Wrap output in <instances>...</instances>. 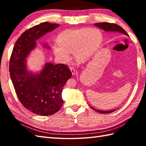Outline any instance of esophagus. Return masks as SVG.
I'll return each instance as SVG.
<instances>
[{
	"label": "esophagus",
	"mask_w": 146,
	"mask_h": 146,
	"mask_svg": "<svg viewBox=\"0 0 146 146\" xmlns=\"http://www.w3.org/2000/svg\"><path fill=\"white\" fill-rule=\"evenodd\" d=\"M70 70H71V73H72V75H75V73H76V71H75V68L71 66V67L70 68Z\"/></svg>",
	"instance_id": "obj_1"
}]
</instances>
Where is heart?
Segmentation results:
<instances>
[{"label":"heart","instance_id":"heart-1","mask_svg":"<svg viewBox=\"0 0 146 146\" xmlns=\"http://www.w3.org/2000/svg\"><path fill=\"white\" fill-rule=\"evenodd\" d=\"M103 36L98 29H67L59 34L57 45L52 47L54 55L63 62L70 60L68 53H73L76 60L82 61L94 52L102 41Z\"/></svg>","mask_w":146,"mask_h":146}]
</instances>
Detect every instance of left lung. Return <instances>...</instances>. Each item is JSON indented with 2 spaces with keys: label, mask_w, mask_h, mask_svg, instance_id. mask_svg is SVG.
<instances>
[{
  "label": "left lung",
  "mask_w": 146,
  "mask_h": 146,
  "mask_svg": "<svg viewBox=\"0 0 146 146\" xmlns=\"http://www.w3.org/2000/svg\"><path fill=\"white\" fill-rule=\"evenodd\" d=\"M94 25L97 26L98 27H100V29L104 30L105 31L107 32H118V33H120L123 34V35H125L126 36H129L128 34L126 33L125 31L123 29L122 27H121L120 26L117 25L116 24H113V23H96L94 24ZM91 108H92V109H94V110L98 111L99 113H109L111 112H113L115 110H109V111H102V110H96L95 108L92 107L91 106H90Z\"/></svg>",
  "instance_id": "obj_1"
}]
</instances>
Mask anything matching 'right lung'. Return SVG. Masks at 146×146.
Here are the masks:
<instances>
[{
	"instance_id": "add662e5",
	"label": "right lung",
	"mask_w": 146,
	"mask_h": 146,
	"mask_svg": "<svg viewBox=\"0 0 146 146\" xmlns=\"http://www.w3.org/2000/svg\"><path fill=\"white\" fill-rule=\"evenodd\" d=\"M58 26L44 22L27 29L15 42L10 58V76L19 100L39 115H51L60 110L63 88L72 73L67 65L51 63H46L39 73H33L27 70L26 60L36 48L37 40Z\"/></svg>"
}]
</instances>
